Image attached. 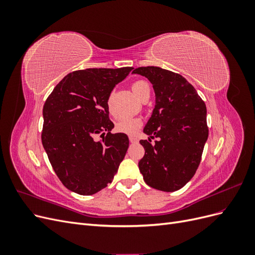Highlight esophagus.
Wrapping results in <instances>:
<instances>
[{
    "label": "esophagus",
    "instance_id": "1",
    "mask_svg": "<svg viewBox=\"0 0 255 255\" xmlns=\"http://www.w3.org/2000/svg\"><path fill=\"white\" fill-rule=\"evenodd\" d=\"M128 139H129V142H132V143H136L138 141L137 137H135V136H129Z\"/></svg>",
    "mask_w": 255,
    "mask_h": 255
}]
</instances>
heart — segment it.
<instances>
[{
    "instance_id": "obj_1",
    "label": "heart",
    "mask_w": 255,
    "mask_h": 255,
    "mask_svg": "<svg viewBox=\"0 0 255 255\" xmlns=\"http://www.w3.org/2000/svg\"><path fill=\"white\" fill-rule=\"evenodd\" d=\"M132 90L141 100L145 95L150 94V86L145 81H136L132 84ZM112 99L113 95H111L107 100V106L110 111H112ZM141 119L138 117H122L116 122V130L119 133L132 135L141 127Z\"/></svg>"
}]
</instances>
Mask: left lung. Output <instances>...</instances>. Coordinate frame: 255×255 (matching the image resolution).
<instances>
[{
	"label": "left lung",
	"instance_id": "obj_1",
	"mask_svg": "<svg viewBox=\"0 0 255 255\" xmlns=\"http://www.w3.org/2000/svg\"><path fill=\"white\" fill-rule=\"evenodd\" d=\"M148 79L155 92V106L140 140L144 156L138 166L149 186L175 191L195 175L208 137L206 106L195 87L182 75L159 67L133 71ZM155 136L154 144L150 139Z\"/></svg>",
	"mask_w": 255,
	"mask_h": 255
}]
</instances>
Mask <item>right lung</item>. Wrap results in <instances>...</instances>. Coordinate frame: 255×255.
Instances as JSON below:
<instances>
[{"instance_id":"obj_1","label":"right lung","mask_w":255,"mask_h":255,"mask_svg":"<svg viewBox=\"0 0 255 255\" xmlns=\"http://www.w3.org/2000/svg\"><path fill=\"white\" fill-rule=\"evenodd\" d=\"M94 68L69 73L44 103L41 140L54 171L75 194L90 196L112 183L128 148V137L112 134L111 92L132 71ZM101 134L103 140L94 138Z\"/></svg>"}]
</instances>
